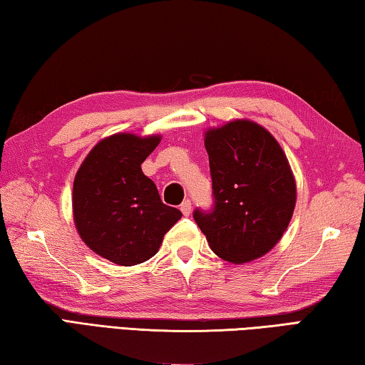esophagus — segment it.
Masks as SVG:
<instances>
[{
    "label": "esophagus",
    "mask_w": 365,
    "mask_h": 365,
    "mask_svg": "<svg viewBox=\"0 0 365 365\" xmlns=\"http://www.w3.org/2000/svg\"><path fill=\"white\" fill-rule=\"evenodd\" d=\"M181 212H182L184 216H189L190 212H192V202H190V200H184V202L181 203Z\"/></svg>",
    "instance_id": "obj_1"
}]
</instances>
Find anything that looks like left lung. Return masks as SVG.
I'll return each instance as SVG.
<instances>
[{
	"label": "left lung",
	"mask_w": 365,
	"mask_h": 365,
	"mask_svg": "<svg viewBox=\"0 0 365 365\" xmlns=\"http://www.w3.org/2000/svg\"><path fill=\"white\" fill-rule=\"evenodd\" d=\"M213 208L194 220L220 258L242 264L282 237L297 203V184L282 147L263 126L234 120L205 133Z\"/></svg>",
	"instance_id": "8db88e82"
}]
</instances>
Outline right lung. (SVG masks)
<instances>
[{
  "label": "right lung",
  "instance_id": "add662e5",
  "mask_svg": "<svg viewBox=\"0 0 365 365\" xmlns=\"http://www.w3.org/2000/svg\"><path fill=\"white\" fill-rule=\"evenodd\" d=\"M160 139L113 134L96 144L76 171L72 195L76 231L94 253L115 264L150 259L182 216L165 205L155 184L140 170Z\"/></svg>",
  "mask_w": 365,
  "mask_h": 365
}]
</instances>
